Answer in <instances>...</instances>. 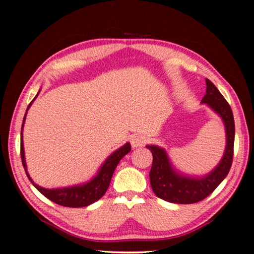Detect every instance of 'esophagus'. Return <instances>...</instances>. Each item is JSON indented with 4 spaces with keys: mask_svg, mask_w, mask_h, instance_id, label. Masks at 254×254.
<instances>
[{
    "mask_svg": "<svg viewBox=\"0 0 254 254\" xmlns=\"http://www.w3.org/2000/svg\"><path fill=\"white\" fill-rule=\"evenodd\" d=\"M145 142H147V137L142 134H134L131 137V145L133 148L143 147Z\"/></svg>",
    "mask_w": 254,
    "mask_h": 254,
    "instance_id": "esophagus-1",
    "label": "esophagus"
}]
</instances>
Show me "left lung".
<instances>
[{
  "instance_id": "8db88e82",
  "label": "left lung",
  "mask_w": 254,
  "mask_h": 254,
  "mask_svg": "<svg viewBox=\"0 0 254 254\" xmlns=\"http://www.w3.org/2000/svg\"><path fill=\"white\" fill-rule=\"evenodd\" d=\"M206 94L201 100L224 122L226 147L221 161L209 174L205 176H186L178 173L169 160L166 150L158 145L149 144L153 160L150 170V184L157 197L169 203L194 204L203 200L216 189L231 169L233 161L235 126L231 106L212 81L206 79Z\"/></svg>"
}]
</instances>
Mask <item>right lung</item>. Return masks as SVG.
I'll list each match as a JSON object with an SVG mask.
<instances>
[{
    "label": "right lung",
    "mask_w": 254,
    "mask_h": 254,
    "mask_svg": "<svg viewBox=\"0 0 254 254\" xmlns=\"http://www.w3.org/2000/svg\"><path fill=\"white\" fill-rule=\"evenodd\" d=\"M36 97H34L32 102L29 104L27 112L29 110V107L31 106L33 101L36 100ZM25 117H27V113L24 114L22 127H21V160H22V165L25 170V174H27L29 180L32 183L33 186L36 187L42 195L47 197V198L50 199L51 201H54L56 204L65 206V207H85V206L91 205L93 203H95L96 200L102 198L106 192L107 188L110 186L112 176H113L114 170L118 167L120 160H121L127 153L131 151V144L127 142L124 144L123 147L118 149L117 151L112 153L111 156L104 161V163H103L101 168L98 169L97 175L94 176L88 183H85L81 185H75V186H69V187H64V188H53V189L44 188V187H40L39 185H37L31 178H30L27 170V163H25L24 147H23V139H22V130H23Z\"/></svg>",
    "instance_id": "obj_1"
}]
</instances>
